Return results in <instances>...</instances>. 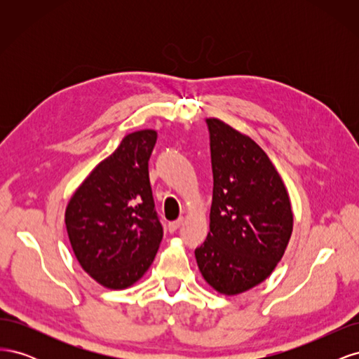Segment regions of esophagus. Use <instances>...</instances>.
Listing matches in <instances>:
<instances>
[{
  "mask_svg": "<svg viewBox=\"0 0 359 359\" xmlns=\"http://www.w3.org/2000/svg\"><path fill=\"white\" fill-rule=\"evenodd\" d=\"M182 223H184V220H182V219H178V220H175V222L169 223V231H170V232H175V231H178L180 227L182 226Z\"/></svg>",
  "mask_w": 359,
  "mask_h": 359,
  "instance_id": "esophagus-1",
  "label": "esophagus"
}]
</instances>
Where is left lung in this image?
I'll use <instances>...</instances> for the list:
<instances>
[{
	"label": "left lung",
	"mask_w": 359,
	"mask_h": 359,
	"mask_svg": "<svg viewBox=\"0 0 359 359\" xmlns=\"http://www.w3.org/2000/svg\"><path fill=\"white\" fill-rule=\"evenodd\" d=\"M212 165L210 233L194 250L203 278L238 295L273 273L292 235L285 182L252 137L217 118L206 119Z\"/></svg>",
	"instance_id": "8db88e82"
}]
</instances>
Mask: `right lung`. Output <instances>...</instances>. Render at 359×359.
<instances>
[{"label":"right lung","mask_w":359,"mask_h":359,"mask_svg":"<svg viewBox=\"0 0 359 359\" xmlns=\"http://www.w3.org/2000/svg\"><path fill=\"white\" fill-rule=\"evenodd\" d=\"M156 130L127 135L74 191L66 227L78 262L107 289L135 285L153 264L163 238L148 160Z\"/></svg>","instance_id":"add662e5"}]
</instances>
